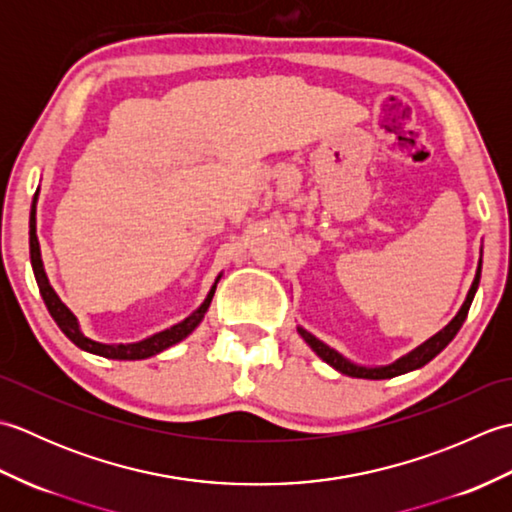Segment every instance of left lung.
Listing matches in <instances>:
<instances>
[{"label":"left lung","instance_id":"8db88e82","mask_svg":"<svg viewBox=\"0 0 512 512\" xmlns=\"http://www.w3.org/2000/svg\"><path fill=\"white\" fill-rule=\"evenodd\" d=\"M480 275H482V259H480V264H477L475 281H473V286L469 290V295H466L464 306L460 308L458 314H455V319L447 325V328L440 330L436 336H431L427 343H422L420 347H416V350L409 352L407 356L398 358L396 363L385 365V367H361V365H354V363L347 361V358H343L339 352L332 350V347H328L323 341H319L317 336H312L310 332H306L303 328H299V334L303 336V341H306L312 347V350L323 358L325 363L332 365L336 372H341L345 376L380 380V378H394V376H400V374H407V372H411V369H418L422 365H427L431 358L438 356L444 350V347H447L453 341V336L460 332L462 323L466 319V314H469V308H471V303H473L475 290H477V286H480Z\"/></svg>","mask_w":512,"mask_h":512}]
</instances>
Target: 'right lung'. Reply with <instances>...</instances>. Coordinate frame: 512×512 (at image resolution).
Returning <instances> with one entry per match:
<instances>
[{
    "label": "right lung",
    "mask_w": 512,
    "mask_h": 512,
    "mask_svg": "<svg viewBox=\"0 0 512 512\" xmlns=\"http://www.w3.org/2000/svg\"><path fill=\"white\" fill-rule=\"evenodd\" d=\"M37 193H35V200H32V209H30V262H32V270H35V279H37V286L39 292L43 297V303H46V308L50 312V317L54 319V323L59 325L61 332L68 336V339L76 345L81 347V350L90 352V354H99L105 358H116V361H140V358H149V356H156L158 352L167 350V347L180 343L182 339H187V336L198 328V323L204 319L206 310L211 306V299L215 295V286L211 288L209 295H206L202 306L195 310L191 317H187L184 321H180L178 325H173V328L165 330V332H158L154 336H149L145 341H138V343H127V345H105V343H96L92 339H88L81 330H79V321H76L74 314L65 308V303L57 297V292L52 290L50 281L46 277V270H43V262H41V250H39V239H37V220H35V213H37ZM220 279V277H217Z\"/></svg>",
    "instance_id": "1"
}]
</instances>
